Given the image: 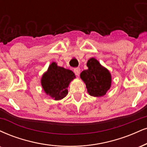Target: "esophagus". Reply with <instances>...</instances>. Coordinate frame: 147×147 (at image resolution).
I'll return each mask as SVG.
<instances>
[{
	"mask_svg": "<svg viewBox=\"0 0 147 147\" xmlns=\"http://www.w3.org/2000/svg\"><path fill=\"white\" fill-rule=\"evenodd\" d=\"M74 72H75V73L76 74V75L79 76V74H80V72H81L80 68H79V67L75 68H74Z\"/></svg>",
	"mask_w": 147,
	"mask_h": 147,
	"instance_id": "34e87169",
	"label": "esophagus"
}]
</instances>
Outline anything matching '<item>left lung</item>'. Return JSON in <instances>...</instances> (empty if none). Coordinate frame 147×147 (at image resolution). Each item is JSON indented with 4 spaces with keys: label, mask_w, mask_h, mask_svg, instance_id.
Wrapping results in <instances>:
<instances>
[{
    "label": "left lung",
    "mask_w": 147,
    "mask_h": 147,
    "mask_svg": "<svg viewBox=\"0 0 147 147\" xmlns=\"http://www.w3.org/2000/svg\"><path fill=\"white\" fill-rule=\"evenodd\" d=\"M88 70L81 73L80 77L86 84L88 92L91 96H102L110 88L111 75L94 58L88 61Z\"/></svg>",
    "instance_id": "8db88e82"
}]
</instances>
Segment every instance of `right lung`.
Returning <instances> with one entry per match:
<instances>
[{"label": "right lung", "mask_w": 147, "mask_h": 147, "mask_svg": "<svg viewBox=\"0 0 147 147\" xmlns=\"http://www.w3.org/2000/svg\"><path fill=\"white\" fill-rule=\"evenodd\" d=\"M75 78V74L68 69L57 66L55 62L49 67L42 78V86L45 92L55 100L62 99L68 93L67 88Z\"/></svg>", "instance_id": "obj_1"}]
</instances>
